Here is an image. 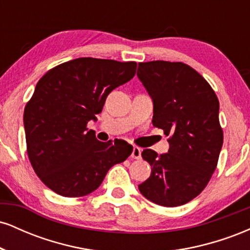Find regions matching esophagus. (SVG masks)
I'll list each match as a JSON object with an SVG mask.
<instances>
[{
  "label": "esophagus",
  "mask_w": 250,
  "mask_h": 250,
  "mask_svg": "<svg viewBox=\"0 0 250 250\" xmlns=\"http://www.w3.org/2000/svg\"><path fill=\"white\" fill-rule=\"evenodd\" d=\"M131 157L135 160L141 159V148H139L135 146V147L133 148V153H131Z\"/></svg>",
  "instance_id": "34e87169"
}]
</instances>
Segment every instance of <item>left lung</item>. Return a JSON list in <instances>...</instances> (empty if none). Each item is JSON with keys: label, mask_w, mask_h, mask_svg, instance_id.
<instances>
[{"label": "left lung", "mask_w": 250, "mask_h": 250, "mask_svg": "<svg viewBox=\"0 0 250 250\" xmlns=\"http://www.w3.org/2000/svg\"><path fill=\"white\" fill-rule=\"evenodd\" d=\"M137 76L153 99V125L169 136L168 153L142 151L151 174L139 189L156 205L182 206L207 187L216 169L223 143L219 99L210 84L182 62L139 63Z\"/></svg>", "instance_id": "1"}]
</instances>
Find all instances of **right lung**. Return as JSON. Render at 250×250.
I'll return each instance as SVG.
<instances>
[{
  "label": "right lung",
  "mask_w": 250,
  "mask_h": 250,
  "mask_svg": "<svg viewBox=\"0 0 250 250\" xmlns=\"http://www.w3.org/2000/svg\"><path fill=\"white\" fill-rule=\"evenodd\" d=\"M136 62L80 57L48 70L24 108L29 161L56 194L80 197L100 187L108 170L128 159L133 146L101 142L88 130L111 90L130 81Z\"/></svg>",
  "instance_id": "1"
}]
</instances>
